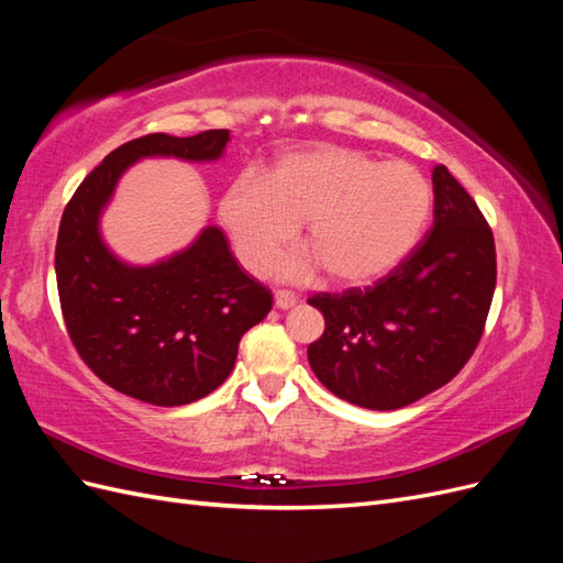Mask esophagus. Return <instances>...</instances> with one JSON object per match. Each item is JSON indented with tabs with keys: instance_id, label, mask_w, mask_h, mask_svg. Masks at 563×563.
<instances>
[{
	"instance_id": "esophagus-1",
	"label": "esophagus",
	"mask_w": 563,
	"mask_h": 563,
	"mask_svg": "<svg viewBox=\"0 0 563 563\" xmlns=\"http://www.w3.org/2000/svg\"><path fill=\"white\" fill-rule=\"evenodd\" d=\"M296 302H298V296L294 291H286V288H282V291H275V305H277L279 310L294 308Z\"/></svg>"
}]
</instances>
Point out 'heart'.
<instances>
[{"instance_id":"1","label":"heart","mask_w":563,"mask_h":563,"mask_svg":"<svg viewBox=\"0 0 563 563\" xmlns=\"http://www.w3.org/2000/svg\"><path fill=\"white\" fill-rule=\"evenodd\" d=\"M432 187L416 166L378 164L340 147L294 152L269 168L236 176L218 199V218L249 269L263 272L305 220L310 251L286 255L277 272L310 277L317 261L335 282L385 277L418 244Z\"/></svg>"}]
</instances>
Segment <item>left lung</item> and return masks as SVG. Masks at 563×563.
<instances>
[{"label":"left lung","mask_w":563,"mask_h":563,"mask_svg":"<svg viewBox=\"0 0 563 563\" xmlns=\"http://www.w3.org/2000/svg\"><path fill=\"white\" fill-rule=\"evenodd\" d=\"M434 225L366 288L317 294L327 321L308 360L335 397L395 411L446 385L479 345L496 291V244L476 201L434 166Z\"/></svg>","instance_id":"8db88e82"}]
</instances>
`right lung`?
Listing matches in <instances>:
<instances>
[{
    "instance_id": "right-lung-1",
    "label": "right lung",
    "mask_w": 563,
    "mask_h": 563,
    "mask_svg": "<svg viewBox=\"0 0 563 563\" xmlns=\"http://www.w3.org/2000/svg\"><path fill=\"white\" fill-rule=\"evenodd\" d=\"M228 143V129H211L119 145L84 178L60 218L56 282L73 345L100 380L145 404H192L223 385L242 335L272 310V294L240 267L216 225L164 261L129 265L103 242L100 216L131 164L216 162Z\"/></svg>"
}]
</instances>
